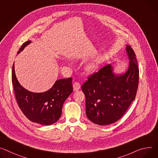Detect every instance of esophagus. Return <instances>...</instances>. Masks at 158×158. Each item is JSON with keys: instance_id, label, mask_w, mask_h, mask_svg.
Returning a JSON list of instances; mask_svg holds the SVG:
<instances>
[{"instance_id": "obj_1", "label": "esophagus", "mask_w": 158, "mask_h": 158, "mask_svg": "<svg viewBox=\"0 0 158 158\" xmlns=\"http://www.w3.org/2000/svg\"><path fill=\"white\" fill-rule=\"evenodd\" d=\"M80 88H81V84H80V83H79L78 82H75L73 84V89H74V91H78L79 89H80Z\"/></svg>"}]
</instances>
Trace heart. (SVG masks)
Masks as SVG:
<instances>
[{
    "instance_id": "heart-1",
    "label": "heart",
    "mask_w": 158,
    "mask_h": 158,
    "mask_svg": "<svg viewBox=\"0 0 158 158\" xmlns=\"http://www.w3.org/2000/svg\"><path fill=\"white\" fill-rule=\"evenodd\" d=\"M96 68V65L94 64H89L88 66V70L89 71H92V70H94Z\"/></svg>"
}]
</instances>
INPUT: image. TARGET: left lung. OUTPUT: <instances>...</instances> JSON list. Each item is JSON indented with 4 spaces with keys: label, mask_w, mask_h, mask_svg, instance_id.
Returning <instances> with one entry per match:
<instances>
[{
    "label": "left lung",
    "mask_w": 158,
    "mask_h": 158,
    "mask_svg": "<svg viewBox=\"0 0 158 158\" xmlns=\"http://www.w3.org/2000/svg\"><path fill=\"white\" fill-rule=\"evenodd\" d=\"M130 59L125 74L113 73L110 64L89 76L81 86L85 96V113L94 123L106 125L118 121L135 99L139 72L132 48L127 45Z\"/></svg>",
    "instance_id": "left-lung-1"
}]
</instances>
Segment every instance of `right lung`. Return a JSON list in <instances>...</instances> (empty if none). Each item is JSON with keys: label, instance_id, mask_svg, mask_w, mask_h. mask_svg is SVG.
Instances as JSON below:
<instances>
[{"label": "right lung", "instance_id": "1", "mask_svg": "<svg viewBox=\"0 0 158 158\" xmlns=\"http://www.w3.org/2000/svg\"><path fill=\"white\" fill-rule=\"evenodd\" d=\"M31 41L28 40L23 44L19 53ZM71 77L57 80L52 88L44 93H33L21 86L18 82L12 65V82L19 107L30 121L41 125H50L58 120L65 99L73 91Z\"/></svg>", "mask_w": 158, "mask_h": 158}]
</instances>
